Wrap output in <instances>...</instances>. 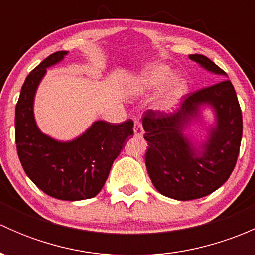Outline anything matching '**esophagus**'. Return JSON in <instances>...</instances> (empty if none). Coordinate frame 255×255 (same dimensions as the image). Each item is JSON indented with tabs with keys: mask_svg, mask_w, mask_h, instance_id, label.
<instances>
[{
	"mask_svg": "<svg viewBox=\"0 0 255 255\" xmlns=\"http://www.w3.org/2000/svg\"><path fill=\"white\" fill-rule=\"evenodd\" d=\"M133 130H134V134L137 137H142L144 134V129H143V126L142 122L139 120H135L134 121V126H133Z\"/></svg>",
	"mask_w": 255,
	"mask_h": 255,
	"instance_id": "esophagus-1",
	"label": "esophagus"
}]
</instances>
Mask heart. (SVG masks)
Wrapping results in <instances>:
<instances>
[{"mask_svg":"<svg viewBox=\"0 0 255 255\" xmlns=\"http://www.w3.org/2000/svg\"><path fill=\"white\" fill-rule=\"evenodd\" d=\"M173 76V70L165 65H150L145 68L137 78L132 80V87L135 90H150L163 86ZM186 90V82L182 79H174L169 84L165 94V102L175 101Z\"/></svg>","mask_w":255,"mask_h":255,"instance_id":"b5f03b06","label":"heart"}]
</instances>
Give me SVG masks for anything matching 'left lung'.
<instances>
[{"instance_id":"obj_1","label":"left lung","mask_w":255,"mask_h":255,"mask_svg":"<svg viewBox=\"0 0 255 255\" xmlns=\"http://www.w3.org/2000/svg\"><path fill=\"white\" fill-rule=\"evenodd\" d=\"M189 58L210 73L227 76L207 56ZM204 106L213 109L215 125L208 130L207 140L196 146L183 132ZM143 128L148 142L145 165L153 185L164 196L187 201L207 196L227 181L237 163L243 121L235 87L226 79L187 94L173 113L148 110Z\"/></svg>"}]
</instances>
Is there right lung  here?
<instances>
[{
    "mask_svg": "<svg viewBox=\"0 0 255 255\" xmlns=\"http://www.w3.org/2000/svg\"><path fill=\"white\" fill-rule=\"evenodd\" d=\"M66 54L49 55L25 79L16 106V144L25 174L43 192L58 200L79 201L101 191L113 161L133 135V122L96 121L70 142L40 132L33 111L35 92L47 69L60 63Z\"/></svg>",
    "mask_w": 255,
    "mask_h": 255,
    "instance_id": "add662e5",
    "label": "right lung"
}]
</instances>
